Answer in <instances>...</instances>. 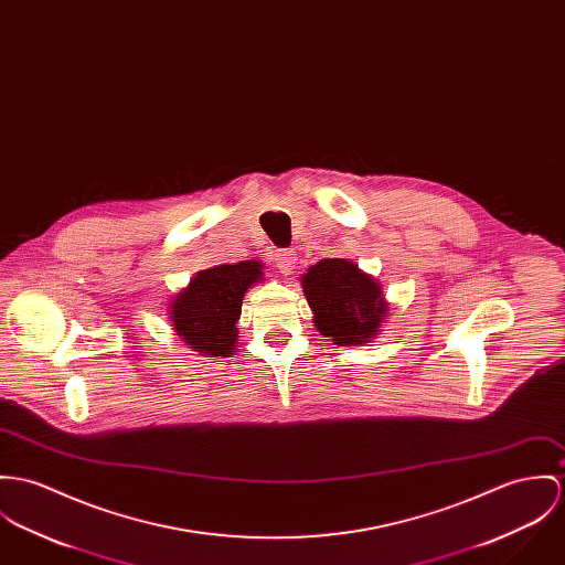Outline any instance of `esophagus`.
Listing matches in <instances>:
<instances>
[{
    "mask_svg": "<svg viewBox=\"0 0 565 565\" xmlns=\"http://www.w3.org/2000/svg\"><path fill=\"white\" fill-rule=\"evenodd\" d=\"M274 263H276V269H278L282 276H287V274H291V269H294L296 255L289 253V250H276Z\"/></svg>",
    "mask_w": 565,
    "mask_h": 565,
    "instance_id": "obj_1",
    "label": "esophagus"
}]
</instances>
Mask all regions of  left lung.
<instances>
[{"label":"left lung","instance_id":"8db88e82","mask_svg":"<svg viewBox=\"0 0 565 565\" xmlns=\"http://www.w3.org/2000/svg\"><path fill=\"white\" fill-rule=\"evenodd\" d=\"M312 323L337 345H362L373 339L386 317L380 285L348 258H323L302 276Z\"/></svg>","mask_w":565,"mask_h":565}]
</instances>
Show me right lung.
<instances>
[{
	"label": "right lung",
	"instance_id": "add662e5",
	"mask_svg": "<svg viewBox=\"0 0 565 565\" xmlns=\"http://www.w3.org/2000/svg\"><path fill=\"white\" fill-rule=\"evenodd\" d=\"M257 260L217 265L194 276L177 296L170 317L177 334L203 356H226L235 350L244 294L260 280Z\"/></svg>",
	"mask_w": 565,
	"mask_h": 565
}]
</instances>
